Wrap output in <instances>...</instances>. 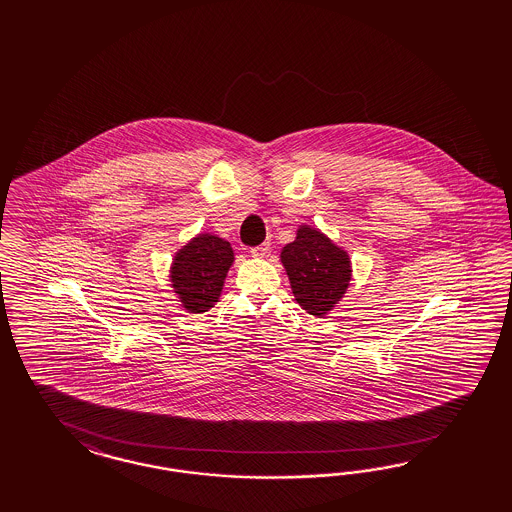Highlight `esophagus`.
<instances>
[{"instance_id": "esophagus-1", "label": "esophagus", "mask_w": 512, "mask_h": 512, "mask_svg": "<svg viewBox=\"0 0 512 512\" xmlns=\"http://www.w3.org/2000/svg\"><path fill=\"white\" fill-rule=\"evenodd\" d=\"M270 251V242H264L261 246H255V248L249 249L251 257H266Z\"/></svg>"}]
</instances>
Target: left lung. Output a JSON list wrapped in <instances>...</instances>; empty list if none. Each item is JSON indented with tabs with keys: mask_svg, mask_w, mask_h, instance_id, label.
Instances as JSON below:
<instances>
[{
	"mask_svg": "<svg viewBox=\"0 0 512 512\" xmlns=\"http://www.w3.org/2000/svg\"><path fill=\"white\" fill-rule=\"evenodd\" d=\"M281 263L302 310L325 317L340 302L351 281V259L328 236L300 225L295 242L281 249Z\"/></svg>",
	"mask_w": 512,
	"mask_h": 512,
	"instance_id": "left-lung-1",
	"label": "left lung"
}]
</instances>
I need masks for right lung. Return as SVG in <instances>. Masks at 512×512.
<instances>
[{
	"mask_svg": "<svg viewBox=\"0 0 512 512\" xmlns=\"http://www.w3.org/2000/svg\"><path fill=\"white\" fill-rule=\"evenodd\" d=\"M234 261L233 248L216 234H199L180 249L171 266V285L189 313L214 308L227 272Z\"/></svg>",
	"mask_w": 512,
	"mask_h": 512,
	"instance_id": "add662e5",
	"label": "right lung"
}]
</instances>
